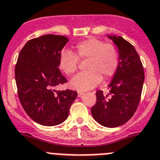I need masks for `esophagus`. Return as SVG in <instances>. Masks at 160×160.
Returning <instances> with one entry per match:
<instances>
[{"label": "esophagus", "instance_id": "34e87169", "mask_svg": "<svg viewBox=\"0 0 160 160\" xmlns=\"http://www.w3.org/2000/svg\"><path fill=\"white\" fill-rule=\"evenodd\" d=\"M83 94V92H78V96H79V97H80V96H81Z\"/></svg>", "mask_w": 160, "mask_h": 160}]
</instances>
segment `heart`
I'll list each match as a JSON object with an SVG mask.
<instances>
[{"label": "heart", "instance_id": "heart-1", "mask_svg": "<svg viewBox=\"0 0 160 160\" xmlns=\"http://www.w3.org/2000/svg\"><path fill=\"white\" fill-rule=\"evenodd\" d=\"M79 60H85L87 71L79 73L72 78L70 85L76 90L93 88L103 79L111 78L119 66V56L113 44H105L100 39L90 38L80 41L75 47V53L64 50L60 54L58 65L67 76H72L78 68Z\"/></svg>", "mask_w": 160, "mask_h": 160}]
</instances>
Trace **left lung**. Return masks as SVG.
I'll use <instances>...</instances> for the list:
<instances>
[{
  "instance_id": "1",
  "label": "left lung",
  "mask_w": 160,
  "mask_h": 160,
  "mask_svg": "<svg viewBox=\"0 0 160 160\" xmlns=\"http://www.w3.org/2000/svg\"><path fill=\"white\" fill-rule=\"evenodd\" d=\"M119 50V66L111 83L109 92H96V103L91 112L100 124L116 128L128 122L140 101L144 70L139 54L132 44L121 37H108Z\"/></svg>"
}]
</instances>
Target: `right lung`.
Returning <instances> with one entry per match:
<instances>
[{"label":"right lung","mask_w":160,"mask_h":160,"mask_svg":"<svg viewBox=\"0 0 160 160\" xmlns=\"http://www.w3.org/2000/svg\"><path fill=\"white\" fill-rule=\"evenodd\" d=\"M64 36H41L28 41L19 53L15 80L20 102L28 116L44 126H55L67 119L77 92L54 88L68 81L59 69Z\"/></svg>","instance_id":"1"}]
</instances>
